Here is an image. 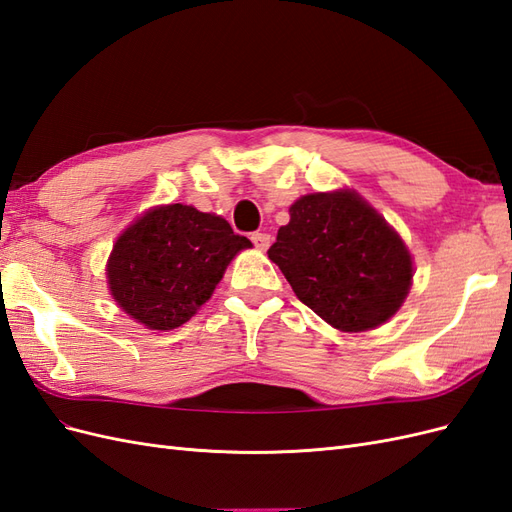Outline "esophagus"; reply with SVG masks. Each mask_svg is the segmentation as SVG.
I'll list each match as a JSON object with an SVG mask.
<instances>
[{"label": "esophagus", "instance_id": "obj_1", "mask_svg": "<svg viewBox=\"0 0 512 512\" xmlns=\"http://www.w3.org/2000/svg\"><path fill=\"white\" fill-rule=\"evenodd\" d=\"M252 241H254V245L258 247L260 252H265L267 247L271 245V235H267V232H254V235H252Z\"/></svg>", "mask_w": 512, "mask_h": 512}]
</instances>
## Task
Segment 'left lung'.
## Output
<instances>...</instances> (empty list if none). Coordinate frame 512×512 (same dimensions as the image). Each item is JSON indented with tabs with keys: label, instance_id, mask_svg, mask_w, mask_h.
<instances>
[{
	"label": "left lung",
	"instance_id": "8db88e82",
	"mask_svg": "<svg viewBox=\"0 0 512 512\" xmlns=\"http://www.w3.org/2000/svg\"><path fill=\"white\" fill-rule=\"evenodd\" d=\"M267 254L299 301L344 333L391 320L414 273L406 243L350 190L301 196Z\"/></svg>",
	"mask_w": 512,
	"mask_h": 512
}]
</instances>
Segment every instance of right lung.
I'll return each mask as SVG.
<instances>
[{"instance_id":"obj_1","label":"right lung","mask_w":512,"mask_h":512,"mask_svg":"<svg viewBox=\"0 0 512 512\" xmlns=\"http://www.w3.org/2000/svg\"><path fill=\"white\" fill-rule=\"evenodd\" d=\"M250 239L190 205L153 207L121 232L106 262L117 305L153 331L188 322Z\"/></svg>"}]
</instances>
